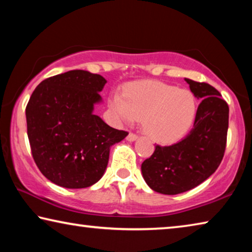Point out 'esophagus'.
Segmentation results:
<instances>
[{
	"label": "esophagus",
	"mask_w": 252,
	"mask_h": 252,
	"mask_svg": "<svg viewBox=\"0 0 252 252\" xmlns=\"http://www.w3.org/2000/svg\"><path fill=\"white\" fill-rule=\"evenodd\" d=\"M136 139H138V134L132 133V132H130V133L127 134V136H126V140H127V141H130V142L135 141Z\"/></svg>",
	"instance_id": "34e87169"
}]
</instances>
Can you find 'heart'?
<instances>
[{"instance_id": "obj_1", "label": "heart", "mask_w": 252, "mask_h": 252, "mask_svg": "<svg viewBox=\"0 0 252 252\" xmlns=\"http://www.w3.org/2000/svg\"><path fill=\"white\" fill-rule=\"evenodd\" d=\"M109 105L125 122L142 119L144 131L162 143L181 139L190 130L197 112L195 99L189 91L158 81L129 84L125 95L112 92Z\"/></svg>"}]
</instances>
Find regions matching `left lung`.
<instances>
[{
	"instance_id": "8db88e82",
	"label": "left lung",
	"mask_w": 252,
	"mask_h": 252,
	"mask_svg": "<svg viewBox=\"0 0 252 252\" xmlns=\"http://www.w3.org/2000/svg\"><path fill=\"white\" fill-rule=\"evenodd\" d=\"M185 80L194 96L201 100L193 127L172 146L158 144L141 165L148 186L163 194L186 192L207 180L218 169L227 146L228 103L212 85Z\"/></svg>"
}]
</instances>
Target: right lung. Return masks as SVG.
I'll return each instance as SVG.
<instances>
[{"instance_id":"1","label":"right lung","mask_w":252,"mask_h":252,"mask_svg":"<svg viewBox=\"0 0 252 252\" xmlns=\"http://www.w3.org/2000/svg\"><path fill=\"white\" fill-rule=\"evenodd\" d=\"M103 76L73 70L45 79L28 102L32 157L51 182L69 189L94 185L103 176L110 147L127 135L93 114Z\"/></svg>"}]
</instances>
